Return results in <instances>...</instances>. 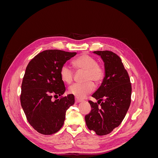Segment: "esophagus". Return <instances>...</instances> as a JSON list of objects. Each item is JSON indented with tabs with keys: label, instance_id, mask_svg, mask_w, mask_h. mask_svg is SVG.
<instances>
[{
	"label": "esophagus",
	"instance_id": "34e87169",
	"mask_svg": "<svg viewBox=\"0 0 158 158\" xmlns=\"http://www.w3.org/2000/svg\"><path fill=\"white\" fill-rule=\"evenodd\" d=\"M83 101L82 99H79V98H75V102H76V103H80V102H82Z\"/></svg>",
	"mask_w": 158,
	"mask_h": 158
}]
</instances>
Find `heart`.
Instances as JSON below:
<instances>
[{"label": "heart", "mask_w": 158, "mask_h": 158, "mask_svg": "<svg viewBox=\"0 0 158 158\" xmlns=\"http://www.w3.org/2000/svg\"><path fill=\"white\" fill-rule=\"evenodd\" d=\"M73 64L77 71H84V84H74L69 89V92L76 98H84L92 93L95 89V84L101 82L104 77L102 66L98 63L93 56L83 54L73 61ZM60 78L64 83L70 84L73 81L74 71L69 66L64 64L60 70Z\"/></svg>", "instance_id": "heart-1"}]
</instances>
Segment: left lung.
I'll use <instances>...</instances> for the list:
<instances>
[{"label": "left lung", "instance_id": "1", "mask_svg": "<svg viewBox=\"0 0 158 158\" xmlns=\"http://www.w3.org/2000/svg\"><path fill=\"white\" fill-rule=\"evenodd\" d=\"M94 53L104 62L105 77L92 95L98 103L89 101L92 110L85 116V121L88 129L103 136L118 127L125 118L131 102L132 87L127 71L117 55L109 51Z\"/></svg>", "mask_w": 158, "mask_h": 158}]
</instances>
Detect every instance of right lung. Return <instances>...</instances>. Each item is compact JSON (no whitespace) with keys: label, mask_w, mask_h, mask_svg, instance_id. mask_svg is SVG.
I'll use <instances>...</instances> for the list:
<instances>
[{"label":"right lung","mask_w":158,"mask_h":158,"mask_svg":"<svg viewBox=\"0 0 158 158\" xmlns=\"http://www.w3.org/2000/svg\"><path fill=\"white\" fill-rule=\"evenodd\" d=\"M76 55V52L45 50L27 66L22 84L21 106L30 125L42 135L58 132L64 124L66 110L74 103V95L61 96L66 88L60 70ZM52 96L61 98L53 102Z\"/></svg>","instance_id":"add662e5"}]
</instances>
